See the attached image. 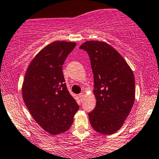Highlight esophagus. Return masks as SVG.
I'll return each instance as SVG.
<instances>
[{"mask_svg":"<svg viewBox=\"0 0 159 159\" xmlns=\"http://www.w3.org/2000/svg\"><path fill=\"white\" fill-rule=\"evenodd\" d=\"M84 94L83 93H81L79 94V97H80V99H84Z\"/></svg>","mask_w":159,"mask_h":159,"instance_id":"1","label":"esophagus"}]
</instances>
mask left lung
Wrapping results in <instances>:
<instances>
[{"label": "left lung", "instance_id": "left-lung-1", "mask_svg": "<svg viewBox=\"0 0 159 159\" xmlns=\"http://www.w3.org/2000/svg\"><path fill=\"white\" fill-rule=\"evenodd\" d=\"M88 53L93 73L97 103L88 113L96 131L112 134L123 125L135 98L134 73L121 54L102 41H90L81 47Z\"/></svg>", "mask_w": 159, "mask_h": 159}]
</instances>
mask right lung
Returning a JSON list of instances; mask_svg holds the SVG:
<instances>
[{"instance_id": "obj_1", "label": "right lung", "mask_w": 159, "mask_h": 159, "mask_svg": "<svg viewBox=\"0 0 159 159\" xmlns=\"http://www.w3.org/2000/svg\"><path fill=\"white\" fill-rule=\"evenodd\" d=\"M76 43L55 41L45 47L26 71L22 97L31 115L43 130L63 133L73 123L79 109L65 84L62 65Z\"/></svg>"}]
</instances>
